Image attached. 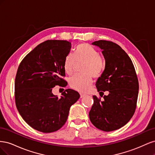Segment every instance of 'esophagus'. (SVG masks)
I'll return each instance as SVG.
<instances>
[{
	"mask_svg": "<svg viewBox=\"0 0 155 155\" xmlns=\"http://www.w3.org/2000/svg\"><path fill=\"white\" fill-rule=\"evenodd\" d=\"M84 96H85V94H81V93H80V97L82 98V97H83Z\"/></svg>",
	"mask_w": 155,
	"mask_h": 155,
	"instance_id": "1",
	"label": "esophagus"
}]
</instances>
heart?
<instances>
[{"mask_svg": "<svg viewBox=\"0 0 155 155\" xmlns=\"http://www.w3.org/2000/svg\"><path fill=\"white\" fill-rule=\"evenodd\" d=\"M78 62L85 63L81 68L83 73L74 75L70 78L69 83L70 87L76 90L86 92L92 85V76L99 77L105 68V64L98 51L87 43L79 45L76 54L69 53L66 55L64 61L65 72L72 74Z\"/></svg>", "mask_w": 155, "mask_h": 155, "instance_id": "heart-1", "label": "heart"}]
</instances>
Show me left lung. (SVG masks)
Returning a JSON list of instances; mask_svg holds the SVG:
<instances>
[{
	"instance_id": "8db88e82",
	"label": "left lung",
	"mask_w": 155,
	"mask_h": 155,
	"mask_svg": "<svg viewBox=\"0 0 155 155\" xmlns=\"http://www.w3.org/2000/svg\"><path fill=\"white\" fill-rule=\"evenodd\" d=\"M92 45L102 50L105 60V70L96 86L100 94L109 93L104 96V101L93 96L89 118L96 128L109 132L122 127L133 117L137 108L138 80L132 61L118 45L105 40Z\"/></svg>"
}]
</instances>
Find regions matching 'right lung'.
I'll return each mask as SVG.
<instances>
[{"label":"right lung","mask_w":155,"mask_h":155,"mask_svg":"<svg viewBox=\"0 0 155 155\" xmlns=\"http://www.w3.org/2000/svg\"><path fill=\"white\" fill-rule=\"evenodd\" d=\"M71 43L63 40H48L37 45L22 60L15 81L17 109L31 127L49 133L66 123L70 107L80 97L66 89L61 97L53 94V88L64 87L67 82L64 61Z\"/></svg>","instance_id":"right-lung-1"}]
</instances>
